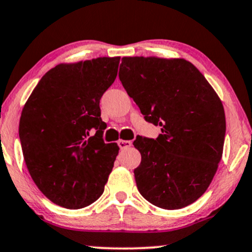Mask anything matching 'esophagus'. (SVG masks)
I'll return each instance as SVG.
<instances>
[{"label": "esophagus", "instance_id": "1", "mask_svg": "<svg viewBox=\"0 0 252 252\" xmlns=\"http://www.w3.org/2000/svg\"><path fill=\"white\" fill-rule=\"evenodd\" d=\"M117 144H119L120 149H129L130 146L132 145V142L131 141H123V139H120V141L117 142Z\"/></svg>", "mask_w": 252, "mask_h": 252}]
</instances>
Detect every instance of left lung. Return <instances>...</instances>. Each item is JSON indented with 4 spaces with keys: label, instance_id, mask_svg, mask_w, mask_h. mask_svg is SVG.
<instances>
[{
    "label": "left lung",
    "instance_id": "8db88e82",
    "mask_svg": "<svg viewBox=\"0 0 252 252\" xmlns=\"http://www.w3.org/2000/svg\"><path fill=\"white\" fill-rule=\"evenodd\" d=\"M119 76L144 119L161 126L157 139L133 142L142 156L133 171L139 193L163 209L196 201L223 152L225 116L219 95L183 58L124 57Z\"/></svg>",
    "mask_w": 252,
    "mask_h": 252
}]
</instances>
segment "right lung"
<instances>
[{"label":"right lung","mask_w":252,"mask_h":252,"mask_svg":"<svg viewBox=\"0 0 252 252\" xmlns=\"http://www.w3.org/2000/svg\"><path fill=\"white\" fill-rule=\"evenodd\" d=\"M120 57L59 63L40 79L22 110L25 164L56 205L84 208L102 195L120 148L104 143L100 100L113 85ZM94 127L97 132L89 137Z\"/></svg>","instance_id":"add662e5"}]
</instances>
